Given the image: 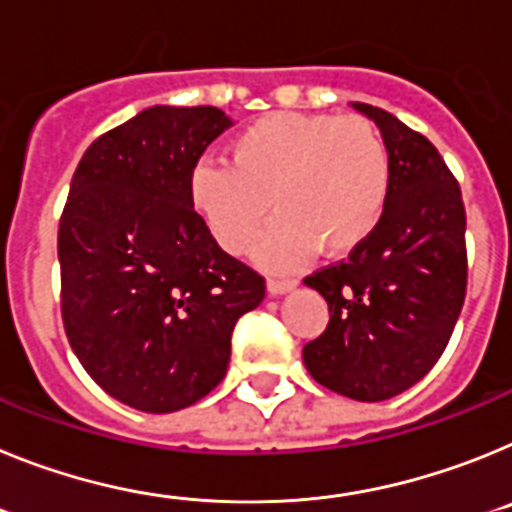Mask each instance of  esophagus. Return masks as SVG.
<instances>
[{"instance_id": "1", "label": "esophagus", "mask_w": 512, "mask_h": 512, "mask_svg": "<svg viewBox=\"0 0 512 512\" xmlns=\"http://www.w3.org/2000/svg\"><path fill=\"white\" fill-rule=\"evenodd\" d=\"M299 283V278H286V275H273L268 281V291L273 293V296H278V293H286L291 291L293 286Z\"/></svg>"}]
</instances>
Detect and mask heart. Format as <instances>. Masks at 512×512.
<instances>
[{"label":"heart","mask_w":512,"mask_h":512,"mask_svg":"<svg viewBox=\"0 0 512 512\" xmlns=\"http://www.w3.org/2000/svg\"><path fill=\"white\" fill-rule=\"evenodd\" d=\"M389 190V146L355 115H262L231 139L229 164L201 162L190 175V203L231 255L250 250L273 206L278 221L260 247L270 265L314 247L330 257L358 250Z\"/></svg>","instance_id":"obj_1"}]
</instances>
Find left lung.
Wrapping results in <instances>:
<instances>
[{"mask_svg":"<svg viewBox=\"0 0 512 512\" xmlns=\"http://www.w3.org/2000/svg\"><path fill=\"white\" fill-rule=\"evenodd\" d=\"M381 128L391 190L371 237L306 275L330 306L327 330L304 345L311 379L342 397L384 402L425 376L466 299V211L459 180L422 133L366 102Z\"/></svg>","mask_w":512,"mask_h":512,"instance_id":"left-lung-1","label":"left lung"}]
</instances>
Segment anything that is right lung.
<instances>
[{"mask_svg": "<svg viewBox=\"0 0 512 512\" xmlns=\"http://www.w3.org/2000/svg\"><path fill=\"white\" fill-rule=\"evenodd\" d=\"M231 126L157 105L84 151L59 221L61 319L84 371L133 410H185L226 376L231 332L265 278L226 255L190 175Z\"/></svg>", "mask_w": 512, "mask_h": 512, "instance_id": "obj_1", "label": "right lung"}]
</instances>
